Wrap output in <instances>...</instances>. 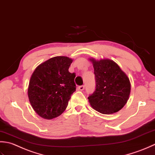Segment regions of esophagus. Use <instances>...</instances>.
I'll list each match as a JSON object with an SVG mask.
<instances>
[{"instance_id": "obj_1", "label": "esophagus", "mask_w": 155, "mask_h": 155, "mask_svg": "<svg viewBox=\"0 0 155 155\" xmlns=\"http://www.w3.org/2000/svg\"><path fill=\"white\" fill-rule=\"evenodd\" d=\"M78 90H80V91L84 90V86H79V87H78Z\"/></svg>"}]
</instances>
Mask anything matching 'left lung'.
Listing matches in <instances>:
<instances>
[{
	"instance_id": "obj_1",
	"label": "left lung",
	"mask_w": 155,
	"mask_h": 155,
	"mask_svg": "<svg viewBox=\"0 0 155 155\" xmlns=\"http://www.w3.org/2000/svg\"><path fill=\"white\" fill-rule=\"evenodd\" d=\"M93 64L96 90L88 97L91 106L103 114L120 110L130 94V82L118 65L108 59H90Z\"/></svg>"
}]
</instances>
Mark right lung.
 Instances as JSON below:
<instances>
[{"instance_id": "right-lung-1", "label": "right lung", "mask_w": 155, "mask_h": 155, "mask_svg": "<svg viewBox=\"0 0 155 155\" xmlns=\"http://www.w3.org/2000/svg\"><path fill=\"white\" fill-rule=\"evenodd\" d=\"M73 59L57 56L42 63L31 75L28 97L31 106L43 118L51 120L65 111L75 91L74 73L69 72Z\"/></svg>"}]
</instances>
